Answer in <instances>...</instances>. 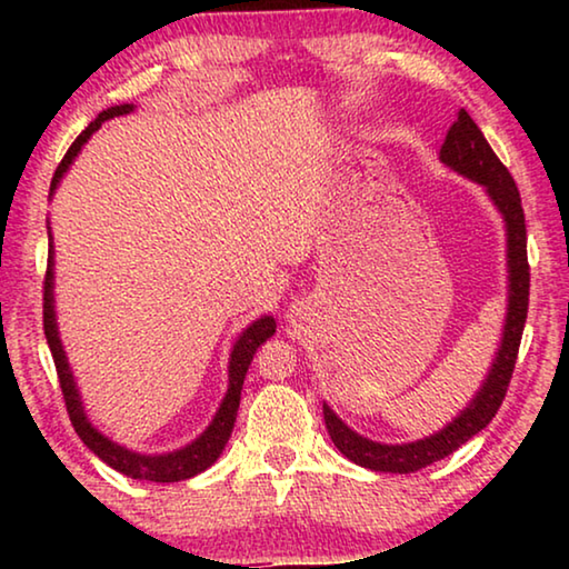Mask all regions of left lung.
<instances>
[{
  "label": "left lung",
  "mask_w": 569,
  "mask_h": 569,
  "mask_svg": "<svg viewBox=\"0 0 569 569\" xmlns=\"http://www.w3.org/2000/svg\"><path fill=\"white\" fill-rule=\"evenodd\" d=\"M439 158L445 166L455 168L461 176L477 180L485 186L489 198L495 200L499 213L505 216L507 223V258H509V308L502 346H499L497 359L489 369L485 387L479 389L475 401L459 413V417L441 429L439 435L411 441V445H379V441L363 439L351 431L336 413L323 403V421L329 429V437L339 447L346 459L353 465L373 469V471H391V475H409L435 461L449 457L465 441H469L481 429L487 427L497 409L502 407L507 397L509 379H512L515 361L519 353V341H522L527 306H529V263H527V226L522 198H519L517 182L502 166V160L495 156L489 142L477 122L469 118L467 110H459V118L451 124L445 146L439 150Z\"/></svg>",
  "instance_id": "8db88e82"
}]
</instances>
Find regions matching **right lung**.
Masks as SVG:
<instances>
[{"instance_id":"obj_1","label":"right lung","mask_w":569,"mask_h":569,"mask_svg":"<svg viewBox=\"0 0 569 569\" xmlns=\"http://www.w3.org/2000/svg\"><path fill=\"white\" fill-rule=\"evenodd\" d=\"M132 104H114V108L102 110L98 114V120L90 122L77 140L70 146V150L64 152V158L60 166L54 170L52 186H50V196L57 188V182L64 176V170L70 168V162L74 160L80 148L88 142L90 134L100 128L104 120L118 118V114L130 112ZM44 291H42V321H44V336L47 343H50L52 359H54V369H57V379H60V389L64 397V407L67 413H70V421L80 439L88 445L94 455H98L104 465H110L112 469H118L120 475L132 477V479H148V481H180V479H190L206 471L213 461L220 457V451L228 445L230 431H233L236 423V413H238V403H240V389H243V379L250 361H253V353L258 346H261L266 339H271L276 333V321L271 316H263L258 319L253 326H248L240 336L238 343L233 346V353H230V387L223 403L216 413V419L210 427L200 435L192 445L186 449L172 451V455H160V457H146V455H134V451H128L114 445L108 437H102L98 429L90 427L88 417H84L82 403H80V393L74 389V379L70 371V363L64 359L60 336H57V323H54V298H52V243H50V258H47V273H44Z\"/></svg>"}]
</instances>
